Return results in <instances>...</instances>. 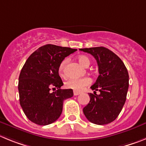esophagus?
<instances>
[{"label":"esophagus","instance_id":"34e87169","mask_svg":"<svg viewBox=\"0 0 146 146\" xmlns=\"http://www.w3.org/2000/svg\"><path fill=\"white\" fill-rule=\"evenodd\" d=\"M73 94H74L75 96H77L78 95V94H80V92H73Z\"/></svg>","mask_w":146,"mask_h":146}]
</instances>
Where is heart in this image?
Here are the masks:
<instances>
[{"instance_id":"b5f03b06","label":"heart","mask_w":146,"mask_h":146,"mask_svg":"<svg viewBox=\"0 0 146 146\" xmlns=\"http://www.w3.org/2000/svg\"><path fill=\"white\" fill-rule=\"evenodd\" d=\"M78 60L81 65L85 68H87L89 66L91 62L89 57L85 55H80L78 57ZM68 60L65 59L61 62V63L59 65V74L62 77H65L66 76V72H65V68H66L67 63H68ZM92 82L91 79L89 77H84L81 78H71L69 79L65 82V86L67 89H70L75 92H81V90L84 89L86 86L90 84Z\"/></svg>"}]
</instances>
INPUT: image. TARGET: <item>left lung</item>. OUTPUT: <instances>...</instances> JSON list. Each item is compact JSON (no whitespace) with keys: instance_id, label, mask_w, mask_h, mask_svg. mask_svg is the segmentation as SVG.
<instances>
[{"instance_id":"obj_1","label":"left lung","mask_w":146,"mask_h":146,"mask_svg":"<svg viewBox=\"0 0 146 146\" xmlns=\"http://www.w3.org/2000/svg\"><path fill=\"white\" fill-rule=\"evenodd\" d=\"M97 60L99 76L89 93L90 101L83 108L86 119L98 125L113 121L125 103L129 88V74L122 60L108 48L102 46L80 48ZM100 92V95L96 94Z\"/></svg>"}]
</instances>
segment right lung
<instances>
[{
	"instance_id": "add662e5",
	"label": "right lung",
	"mask_w": 146,
	"mask_h": 146,
	"mask_svg": "<svg viewBox=\"0 0 146 146\" xmlns=\"http://www.w3.org/2000/svg\"><path fill=\"white\" fill-rule=\"evenodd\" d=\"M77 49L47 44L28 57L19 77V102L27 119L38 125L57 120L65 100L73 96L72 89H60L63 83L59 76L61 62ZM52 88L57 91L52 93Z\"/></svg>"
}]
</instances>
